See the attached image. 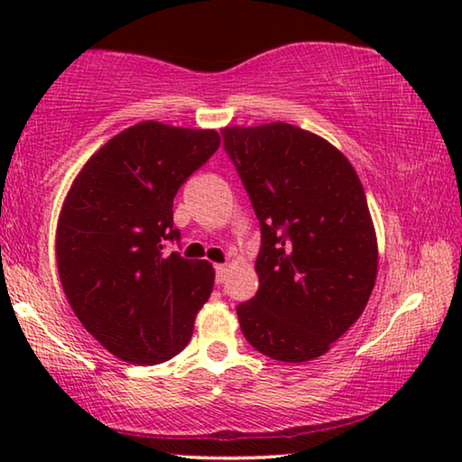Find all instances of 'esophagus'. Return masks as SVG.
<instances>
[{"label":"esophagus","instance_id":"esophagus-1","mask_svg":"<svg viewBox=\"0 0 462 462\" xmlns=\"http://www.w3.org/2000/svg\"><path fill=\"white\" fill-rule=\"evenodd\" d=\"M216 281L217 283H224L226 281V273H228V269H226V264H216Z\"/></svg>","mask_w":462,"mask_h":462}]
</instances>
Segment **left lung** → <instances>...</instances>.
I'll return each mask as SVG.
<instances>
[{
    "label": "left lung",
    "mask_w": 462,
    "mask_h": 462,
    "mask_svg": "<svg viewBox=\"0 0 462 462\" xmlns=\"http://www.w3.org/2000/svg\"><path fill=\"white\" fill-rule=\"evenodd\" d=\"M224 151L261 224L259 291L236 314L275 361L303 363L361 318L377 277V236L346 156L291 124L230 126Z\"/></svg>",
    "instance_id": "obj_1"
}]
</instances>
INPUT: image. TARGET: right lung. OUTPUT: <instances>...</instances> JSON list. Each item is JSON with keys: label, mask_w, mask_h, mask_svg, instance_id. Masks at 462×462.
<instances>
[{"label": "right lung", "mask_w": 462, "mask_h": 462, "mask_svg": "<svg viewBox=\"0 0 462 462\" xmlns=\"http://www.w3.org/2000/svg\"><path fill=\"white\" fill-rule=\"evenodd\" d=\"M217 146L216 130L140 122L91 156L62 203V289L85 330L122 361L159 365L181 353L212 293V264L167 245L181 240L177 191Z\"/></svg>", "instance_id": "1"}]
</instances>
